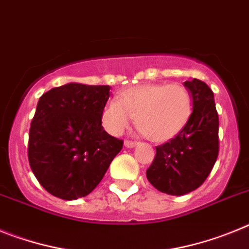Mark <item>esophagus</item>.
Wrapping results in <instances>:
<instances>
[{"instance_id":"34e87169","label":"esophagus","mask_w":249,"mask_h":249,"mask_svg":"<svg viewBox=\"0 0 249 249\" xmlns=\"http://www.w3.org/2000/svg\"><path fill=\"white\" fill-rule=\"evenodd\" d=\"M124 144L126 148H134L135 145H138V142H134V140H125Z\"/></svg>"}]
</instances>
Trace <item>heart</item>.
Masks as SVG:
<instances>
[{"label":"heart","mask_w":249,"mask_h":249,"mask_svg":"<svg viewBox=\"0 0 249 249\" xmlns=\"http://www.w3.org/2000/svg\"><path fill=\"white\" fill-rule=\"evenodd\" d=\"M193 111L192 94L181 84H146L129 88L109 101L103 123L111 134H122L135 116L140 133L151 142L172 139L187 125Z\"/></svg>","instance_id":"1"}]
</instances>
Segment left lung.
Masks as SVG:
<instances>
[{"label":"left lung","instance_id":"left-lung-1","mask_svg":"<svg viewBox=\"0 0 249 249\" xmlns=\"http://www.w3.org/2000/svg\"><path fill=\"white\" fill-rule=\"evenodd\" d=\"M193 98L189 122L169 142L157 146L146 178L159 192L183 196L199 188L211 174L219 153V119L214 95L198 79L185 81Z\"/></svg>","mask_w":249,"mask_h":249}]
</instances>
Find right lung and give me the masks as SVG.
<instances>
[{"mask_svg": "<svg viewBox=\"0 0 249 249\" xmlns=\"http://www.w3.org/2000/svg\"><path fill=\"white\" fill-rule=\"evenodd\" d=\"M110 86L66 84L40 98L29 134V163L53 196L73 200L90 194L124 142L101 125Z\"/></svg>", "mask_w": 249, "mask_h": 249, "instance_id": "obj_1", "label": "right lung"}]
</instances>
